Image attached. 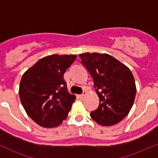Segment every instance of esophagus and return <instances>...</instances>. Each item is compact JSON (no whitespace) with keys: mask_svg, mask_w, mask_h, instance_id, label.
<instances>
[{"mask_svg":"<svg viewBox=\"0 0 158 158\" xmlns=\"http://www.w3.org/2000/svg\"><path fill=\"white\" fill-rule=\"evenodd\" d=\"M86 94H87V92H82V94H81L80 95H79V97H80L81 98H83L84 97H85V95H86Z\"/></svg>","mask_w":158,"mask_h":158,"instance_id":"esophagus-1","label":"esophagus"}]
</instances>
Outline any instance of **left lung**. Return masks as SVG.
I'll use <instances>...</instances> for the list:
<instances>
[{"label": "left lung", "mask_w": 158, "mask_h": 158, "mask_svg": "<svg viewBox=\"0 0 158 158\" xmlns=\"http://www.w3.org/2000/svg\"><path fill=\"white\" fill-rule=\"evenodd\" d=\"M79 56L99 98L98 107L90 116L103 126L118 123L128 115L135 101L136 86L131 72L109 54L85 52Z\"/></svg>", "instance_id": "left-lung-1"}]
</instances>
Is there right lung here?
Instances as JSON below:
<instances>
[{"instance_id": "add662e5", "label": "right lung", "mask_w": 158, "mask_h": 158, "mask_svg": "<svg viewBox=\"0 0 158 158\" xmlns=\"http://www.w3.org/2000/svg\"><path fill=\"white\" fill-rule=\"evenodd\" d=\"M76 55H51L42 58L22 76L20 102L27 114L44 128L60 125L67 117L76 96L68 93L63 79Z\"/></svg>"}]
</instances>
